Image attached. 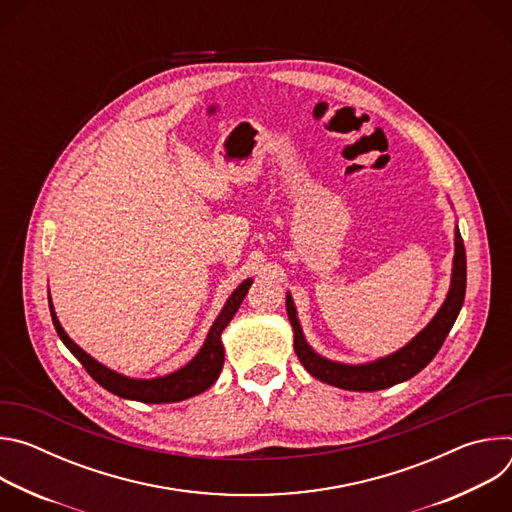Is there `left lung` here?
<instances>
[{
  "instance_id": "left-lung-1",
  "label": "left lung",
  "mask_w": 512,
  "mask_h": 512,
  "mask_svg": "<svg viewBox=\"0 0 512 512\" xmlns=\"http://www.w3.org/2000/svg\"><path fill=\"white\" fill-rule=\"evenodd\" d=\"M466 296V249L456 225L454 229V259H452V277L450 289L444 304L435 316L427 322V326L417 332L405 346L399 350L379 356L367 362H340L322 356L316 352L304 336L298 310L294 298L287 291L285 294V310L287 318L294 330V350L304 364V369L322 383H328L346 391H379L393 387L397 383L409 381L419 371H423L431 358L442 348L446 336L450 334Z\"/></svg>"
}]
</instances>
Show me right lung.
<instances>
[{"label":"right lung","mask_w":512,"mask_h":512,"mask_svg":"<svg viewBox=\"0 0 512 512\" xmlns=\"http://www.w3.org/2000/svg\"><path fill=\"white\" fill-rule=\"evenodd\" d=\"M251 283H253V279L247 277L233 289V294L227 298L223 310L218 312L216 320L212 322L202 346L184 364V367H180L168 375L154 377V379H135V377H127V375H121V373L105 367L103 362H99L89 352H85L75 340H72L64 332V328L54 312L50 291H48V304H50V316H52V322H54V328H56L60 340L72 354L81 360L87 373L103 389H107L109 393H113L121 399L139 401V403H178V401H184V399L204 393L206 389H210L216 383L218 375H221L223 364H225L223 332L229 326V322L233 320V316L237 314L239 306L243 304Z\"/></svg>","instance_id":"1"}]
</instances>
